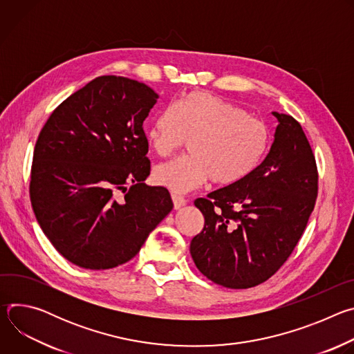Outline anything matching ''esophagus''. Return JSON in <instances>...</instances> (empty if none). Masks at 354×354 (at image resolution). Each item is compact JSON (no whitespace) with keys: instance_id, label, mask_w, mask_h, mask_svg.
Here are the masks:
<instances>
[{"instance_id":"esophagus-1","label":"esophagus","mask_w":354,"mask_h":354,"mask_svg":"<svg viewBox=\"0 0 354 354\" xmlns=\"http://www.w3.org/2000/svg\"><path fill=\"white\" fill-rule=\"evenodd\" d=\"M172 201H174V209L179 210L180 207H183L186 205V198L179 196V194H172Z\"/></svg>"}]
</instances>
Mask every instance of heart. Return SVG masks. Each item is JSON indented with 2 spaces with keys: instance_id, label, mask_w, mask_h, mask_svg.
<instances>
[{
  "instance_id": "1",
  "label": "heart",
  "mask_w": 354,
  "mask_h": 354,
  "mask_svg": "<svg viewBox=\"0 0 354 354\" xmlns=\"http://www.w3.org/2000/svg\"><path fill=\"white\" fill-rule=\"evenodd\" d=\"M151 149L169 157L190 141L189 157L154 168L156 183L185 193L205 185L241 182L262 162L269 130L230 100L207 92H190L162 109L145 131Z\"/></svg>"
}]
</instances>
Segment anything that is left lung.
Segmentation results:
<instances>
[{"mask_svg":"<svg viewBox=\"0 0 354 354\" xmlns=\"http://www.w3.org/2000/svg\"><path fill=\"white\" fill-rule=\"evenodd\" d=\"M279 124L266 158L235 185L196 198L205 227L190 242L196 268L227 288L255 287L288 259L318 194V169L301 124L273 112Z\"/></svg>","mask_w":354,"mask_h":354,"instance_id":"obj_1","label":"left lung"}]
</instances>
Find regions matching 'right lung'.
Instances as JSON below:
<instances>
[{
  "mask_svg": "<svg viewBox=\"0 0 354 354\" xmlns=\"http://www.w3.org/2000/svg\"><path fill=\"white\" fill-rule=\"evenodd\" d=\"M158 95L102 75L68 96L43 126L29 194L44 235L68 262L105 270L134 258L172 210L169 192L147 186L142 129Z\"/></svg>",
  "mask_w": 354,
  "mask_h": 354,
  "instance_id": "add662e5",
  "label": "right lung"
}]
</instances>
